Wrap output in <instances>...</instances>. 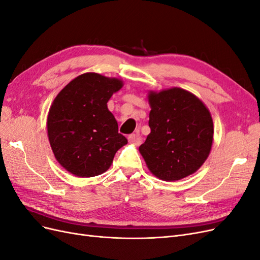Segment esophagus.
<instances>
[{
	"mask_svg": "<svg viewBox=\"0 0 260 260\" xmlns=\"http://www.w3.org/2000/svg\"><path fill=\"white\" fill-rule=\"evenodd\" d=\"M128 140H129V143H131L133 145H140L141 144V135H140V132L137 131L136 133H133V135L129 136Z\"/></svg>",
	"mask_w": 260,
	"mask_h": 260,
	"instance_id": "34e87169",
	"label": "esophagus"
}]
</instances>
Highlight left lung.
<instances>
[{"mask_svg":"<svg viewBox=\"0 0 260 260\" xmlns=\"http://www.w3.org/2000/svg\"><path fill=\"white\" fill-rule=\"evenodd\" d=\"M148 103L151 133L139 147L147 168L165 181L194 174L207 159L214 140L208 108L181 88L151 91Z\"/></svg>","mask_w":260,"mask_h":260,"instance_id":"obj_1","label":"left lung"}]
</instances>
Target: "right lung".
<instances>
[{
    "label": "right lung",
    "mask_w": 260,
    "mask_h": 260,
    "mask_svg": "<svg viewBox=\"0 0 260 260\" xmlns=\"http://www.w3.org/2000/svg\"><path fill=\"white\" fill-rule=\"evenodd\" d=\"M122 81L95 73L82 74L55 98L48 115V136L55 158L70 174L90 178L102 175L116 152L128 143L107 102Z\"/></svg>",
    "instance_id": "right-lung-1"
}]
</instances>
